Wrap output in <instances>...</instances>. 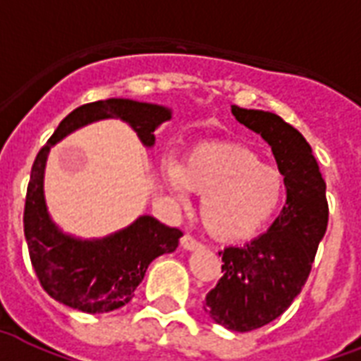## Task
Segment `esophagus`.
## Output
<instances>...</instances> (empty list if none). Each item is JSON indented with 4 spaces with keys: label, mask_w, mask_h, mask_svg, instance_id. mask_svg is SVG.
<instances>
[{
    "label": "esophagus",
    "mask_w": 361,
    "mask_h": 361,
    "mask_svg": "<svg viewBox=\"0 0 361 361\" xmlns=\"http://www.w3.org/2000/svg\"><path fill=\"white\" fill-rule=\"evenodd\" d=\"M180 247H183L184 250H197V248H201V243L195 241L194 237L184 235L183 239H180Z\"/></svg>",
    "instance_id": "obj_1"
}]
</instances>
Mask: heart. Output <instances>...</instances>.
<instances>
[{"mask_svg":"<svg viewBox=\"0 0 361 361\" xmlns=\"http://www.w3.org/2000/svg\"><path fill=\"white\" fill-rule=\"evenodd\" d=\"M164 183L178 201L201 195L203 226L220 241H245L264 230L281 205L284 178L252 149L237 142H203L183 166L164 164Z\"/></svg>","mask_w":361,"mask_h":361,"instance_id":"obj_1","label":"heart"}]
</instances>
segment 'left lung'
Wrapping results in <instances>:
<instances>
[{
  "label": "left lung",
  "instance_id": "8db88e82",
  "mask_svg": "<svg viewBox=\"0 0 361 361\" xmlns=\"http://www.w3.org/2000/svg\"><path fill=\"white\" fill-rule=\"evenodd\" d=\"M239 124L271 147L284 177L286 203L269 230L222 252V276L205 312L231 331H252L279 318L298 298L328 228L326 183L311 145L281 116L231 105Z\"/></svg>",
  "mask_w": 361,
  "mask_h": 361
}]
</instances>
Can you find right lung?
Masks as SVG:
<instances>
[{"label":"right lung","mask_w":361,"mask_h":361,"mask_svg":"<svg viewBox=\"0 0 361 361\" xmlns=\"http://www.w3.org/2000/svg\"><path fill=\"white\" fill-rule=\"evenodd\" d=\"M120 118L152 149L154 131L173 118L166 105L109 97L86 103L61 120L33 161L24 209V233L30 258L44 292L77 311L99 314L131 301L142 276L161 254L175 252L183 231L141 214L130 226L105 237L82 239L67 233L50 216L44 200V169L50 149L61 139L99 120Z\"/></svg>","instance_id":"1"}]
</instances>
